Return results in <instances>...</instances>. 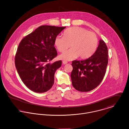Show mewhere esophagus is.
I'll list each match as a JSON object with an SVG mask.
<instances>
[{"label":"esophagus","mask_w":129,"mask_h":129,"mask_svg":"<svg viewBox=\"0 0 129 129\" xmlns=\"http://www.w3.org/2000/svg\"><path fill=\"white\" fill-rule=\"evenodd\" d=\"M63 64L64 65H65V64H67V62L64 61H63Z\"/></svg>","instance_id":"esophagus-1"}]
</instances>
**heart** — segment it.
<instances>
[{"instance_id": "heart-1", "label": "heart", "mask_w": 129, "mask_h": 129, "mask_svg": "<svg viewBox=\"0 0 129 129\" xmlns=\"http://www.w3.org/2000/svg\"><path fill=\"white\" fill-rule=\"evenodd\" d=\"M98 45L99 40L94 33L78 26L66 29L64 36H58L54 40V45L60 52H64L70 46L72 48L59 56L65 61L78 57L82 59L88 58L95 52Z\"/></svg>"}]
</instances>
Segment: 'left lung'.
<instances>
[{
	"mask_svg": "<svg viewBox=\"0 0 129 129\" xmlns=\"http://www.w3.org/2000/svg\"><path fill=\"white\" fill-rule=\"evenodd\" d=\"M108 59V47L105 42L100 40L95 52L90 57L72 61L71 78L75 89L88 92L95 88L105 75Z\"/></svg>",
	"mask_w": 129,
	"mask_h": 129,
	"instance_id": "8db88e82",
	"label": "left lung"
}]
</instances>
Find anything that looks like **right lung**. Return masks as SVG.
<instances>
[{"mask_svg": "<svg viewBox=\"0 0 129 129\" xmlns=\"http://www.w3.org/2000/svg\"><path fill=\"white\" fill-rule=\"evenodd\" d=\"M66 27L42 25L20 42L15 57V65L23 83L30 90L43 93L51 88L56 71L62 61L48 63L57 55L55 38Z\"/></svg>", "mask_w": 129, "mask_h": 129, "instance_id": "1", "label": "right lung"}]
</instances>
